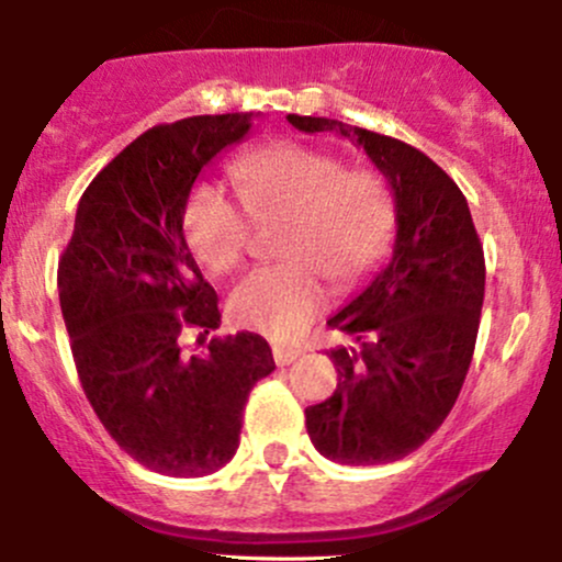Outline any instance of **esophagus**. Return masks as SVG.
<instances>
[{
    "label": "esophagus",
    "mask_w": 562,
    "mask_h": 562,
    "mask_svg": "<svg viewBox=\"0 0 562 562\" xmlns=\"http://www.w3.org/2000/svg\"><path fill=\"white\" fill-rule=\"evenodd\" d=\"M272 357H274V362L280 364V367H285V364H290V362H295V359L301 357V348H295V346H272Z\"/></svg>",
    "instance_id": "obj_1"
}]
</instances>
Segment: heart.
Segmentation results:
<instances>
[{
	"label": "heart",
	"mask_w": 562,
	"mask_h": 562,
	"mask_svg": "<svg viewBox=\"0 0 562 562\" xmlns=\"http://www.w3.org/2000/svg\"><path fill=\"white\" fill-rule=\"evenodd\" d=\"M237 198L198 184L182 211L192 256L211 272H232L248 256L254 224L280 222V261L254 269L232 290L229 312L274 340H293L325 306V282L348 288L372 269L391 240L396 203L375 169L299 142L261 147L232 164Z\"/></svg>",
	"instance_id": "1"
}]
</instances>
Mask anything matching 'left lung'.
<instances>
[{"label":"left lung","mask_w":562,"mask_h":562,"mask_svg":"<svg viewBox=\"0 0 562 562\" xmlns=\"http://www.w3.org/2000/svg\"><path fill=\"white\" fill-rule=\"evenodd\" d=\"M288 121L364 147L396 200L391 261L327 319L346 338L327 351L338 389L306 409L308 438L327 460L396 462L436 434L465 383L486 285L483 245L460 187L417 147L333 119Z\"/></svg>","instance_id":"1"}]
</instances>
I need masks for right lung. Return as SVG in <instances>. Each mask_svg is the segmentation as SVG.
Instances as JSON below:
<instances>
[{
    "label": "right lung",
    "mask_w": 562,
    "mask_h": 562,
    "mask_svg": "<svg viewBox=\"0 0 562 562\" xmlns=\"http://www.w3.org/2000/svg\"><path fill=\"white\" fill-rule=\"evenodd\" d=\"M254 113L192 115L147 128L83 190L57 263L76 372L94 415L139 465L173 479L224 468L240 447L248 393L274 370L256 333L211 338L222 325L182 232L192 184Z\"/></svg>",
    "instance_id": "1"
}]
</instances>
